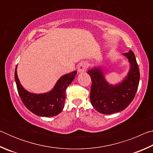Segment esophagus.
Here are the masks:
<instances>
[{
  "instance_id": "1",
  "label": "esophagus",
  "mask_w": 153,
  "mask_h": 153,
  "mask_svg": "<svg viewBox=\"0 0 153 153\" xmlns=\"http://www.w3.org/2000/svg\"><path fill=\"white\" fill-rule=\"evenodd\" d=\"M87 68H88V64L86 62H82V63H80L78 65L77 71H78L79 73H82V72L86 71Z\"/></svg>"
}]
</instances>
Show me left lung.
Instances as JSON below:
<instances>
[{
  "label": "left lung",
  "instance_id": "8db88e82",
  "mask_svg": "<svg viewBox=\"0 0 153 153\" xmlns=\"http://www.w3.org/2000/svg\"><path fill=\"white\" fill-rule=\"evenodd\" d=\"M123 55L128 59L129 69L125 78L117 84H110L106 80L100 67H94L88 71L92 82L90 101L100 113L110 115L124 110L136 95L140 81L138 65L132 51Z\"/></svg>",
  "mask_w": 153,
  "mask_h": 153
}]
</instances>
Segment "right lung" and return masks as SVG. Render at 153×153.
Here are the masks:
<instances>
[{"label":"right lung","mask_w":153,"mask_h":153,"mask_svg":"<svg viewBox=\"0 0 153 153\" xmlns=\"http://www.w3.org/2000/svg\"><path fill=\"white\" fill-rule=\"evenodd\" d=\"M17 67L15 71V79L17 91L27 109L40 117H50L59 115L64 108L67 88L74 79L77 71H74L61 76L51 91L33 94L22 86L17 76Z\"/></svg>","instance_id":"obj_1"}]
</instances>
